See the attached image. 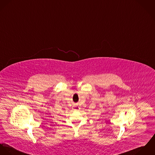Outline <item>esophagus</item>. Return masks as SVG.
I'll return each mask as SVG.
<instances>
[{
    "label": "esophagus",
    "mask_w": 155,
    "mask_h": 155,
    "mask_svg": "<svg viewBox=\"0 0 155 155\" xmlns=\"http://www.w3.org/2000/svg\"><path fill=\"white\" fill-rule=\"evenodd\" d=\"M73 107H74V109L75 110H78V109H79V107H78V106H77V105H74V106H73Z\"/></svg>",
    "instance_id": "obj_1"
}]
</instances>
